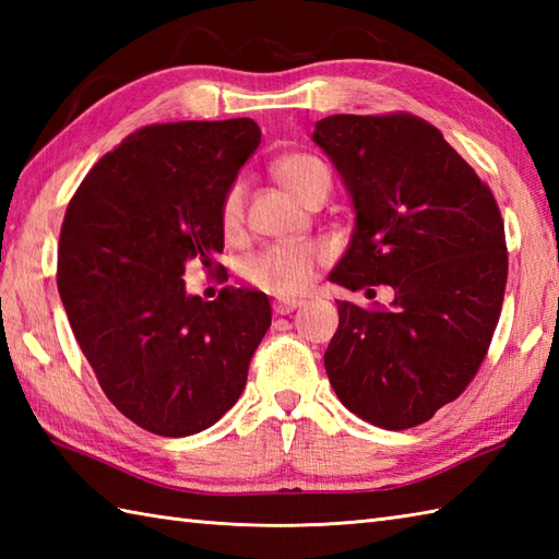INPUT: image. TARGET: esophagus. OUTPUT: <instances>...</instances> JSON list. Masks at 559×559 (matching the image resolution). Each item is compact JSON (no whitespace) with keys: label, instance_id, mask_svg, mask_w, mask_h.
Masks as SVG:
<instances>
[{"label":"esophagus","instance_id":"esophagus-1","mask_svg":"<svg viewBox=\"0 0 559 559\" xmlns=\"http://www.w3.org/2000/svg\"><path fill=\"white\" fill-rule=\"evenodd\" d=\"M302 305V300H295V298H278L273 300V312L276 314H290L293 310H298V307Z\"/></svg>","mask_w":559,"mask_h":559}]
</instances>
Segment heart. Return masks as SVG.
<instances>
[{
    "instance_id": "heart-1",
    "label": "heart",
    "mask_w": 559,
    "mask_h": 559,
    "mask_svg": "<svg viewBox=\"0 0 559 559\" xmlns=\"http://www.w3.org/2000/svg\"><path fill=\"white\" fill-rule=\"evenodd\" d=\"M276 180L298 197L305 204L319 194L329 192L331 177L326 165L310 153H288L273 165ZM218 223L228 240L240 237L245 225V182L233 180L223 192L218 206ZM326 259V247L319 242H290V245H271L259 249L257 254L245 261V278L254 288L293 295L302 290L312 281L317 266Z\"/></svg>"
}]
</instances>
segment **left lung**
<instances>
[{
  "mask_svg": "<svg viewBox=\"0 0 559 559\" xmlns=\"http://www.w3.org/2000/svg\"><path fill=\"white\" fill-rule=\"evenodd\" d=\"M312 139L355 206L350 247L329 278L367 295L394 290L372 310L338 300L329 382L362 420L408 430L459 399L488 355L507 286L502 213L415 115H331Z\"/></svg>",
  "mask_w": 559,
  "mask_h": 559,
  "instance_id": "left-lung-1",
  "label": "left lung"
}]
</instances>
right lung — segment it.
<instances>
[{
  "label": "right lung",
  "mask_w": 559,
  "mask_h": 559,
  "mask_svg": "<svg viewBox=\"0 0 559 559\" xmlns=\"http://www.w3.org/2000/svg\"><path fill=\"white\" fill-rule=\"evenodd\" d=\"M259 141L249 117L141 127L67 206L57 288L71 331L105 396L153 435L221 420L271 326L264 293L228 286L204 302L182 281L187 261L211 269L223 252L221 199Z\"/></svg>",
  "instance_id": "obj_1"
}]
</instances>
